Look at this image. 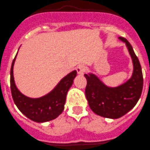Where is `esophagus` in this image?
<instances>
[{
	"mask_svg": "<svg viewBox=\"0 0 150 150\" xmlns=\"http://www.w3.org/2000/svg\"><path fill=\"white\" fill-rule=\"evenodd\" d=\"M85 71V66L84 65H80L79 66L76 67V71H77V74L79 75H83Z\"/></svg>",
	"mask_w": 150,
	"mask_h": 150,
	"instance_id": "obj_1",
	"label": "esophagus"
}]
</instances>
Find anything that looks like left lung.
Here are the masks:
<instances>
[{"instance_id":"left-lung-1","label":"left lung","mask_w":150,"mask_h":150,"mask_svg":"<svg viewBox=\"0 0 150 150\" xmlns=\"http://www.w3.org/2000/svg\"><path fill=\"white\" fill-rule=\"evenodd\" d=\"M119 40L125 42L132 62L130 78L117 86H109L97 75L89 72L85 74L87 79L85 96L93 112L108 119H119L132 109L139 100L143 89V75L140 62L132 45L125 38Z\"/></svg>"}]
</instances>
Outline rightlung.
<instances>
[{
    "instance_id": "add662e5",
    "label": "right lung",
    "mask_w": 150,
    "mask_h": 150,
    "mask_svg": "<svg viewBox=\"0 0 150 150\" xmlns=\"http://www.w3.org/2000/svg\"><path fill=\"white\" fill-rule=\"evenodd\" d=\"M17 55L18 53L12 62L10 72L11 91L16 106L27 118L38 123L49 122L57 118L64 110L67 93L76 76V71L74 70L67 74L45 95L38 98L28 97L20 91L15 82L13 68Z\"/></svg>"
}]
</instances>
